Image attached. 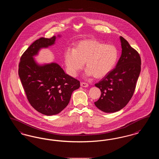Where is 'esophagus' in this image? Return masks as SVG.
Wrapping results in <instances>:
<instances>
[{
	"label": "esophagus",
	"instance_id": "esophagus-1",
	"mask_svg": "<svg viewBox=\"0 0 159 159\" xmlns=\"http://www.w3.org/2000/svg\"><path fill=\"white\" fill-rule=\"evenodd\" d=\"M80 86H81L82 87L87 88V87H88V84L85 83V82H81V83H80Z\"/></svg>",
	"mask_w": 159,
	"mask_h": 159
}]
</instances>
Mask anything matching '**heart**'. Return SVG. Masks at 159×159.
Wrapping results in <instances>:
<instances>
[{
	"label": "heart",
	"mask_w": 159,
	"mask_h": 159,
	"mask_svg": "<svg viewBox=\"0 0 159 159\" xmlns=\"http://www.w3.org/2000/svg\"><path fill=\"white\" fill-rule=\"evenodd\" d=\"M119 58V51L116 46L96 39L81 40L75 49L69 48L64 54L67 73L72 77L77 76L85 62L86 76L102 78L113 70Z\"/></svg>",
	"instance_id": "obj_1"
}]
</instances>
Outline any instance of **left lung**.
<instances>
[{
	"label": "left lung",
	"mask_w": 159,
	"mask_h": 159,
	"mask_svg": "<svg viewBox=\"0 0 159 159\" xmlns=\"http://www.w3.org/2000/svg\"><path fill=\"white\" fill-rule=\"evenodd\" d=\"M121 55L116 67L95 85L101 95L95 106L105 113H114L127 105L132 97L141 72L139 54L120 36Z\"/></svg>",
	"instance_id": "obj_1"
}]
</instances>
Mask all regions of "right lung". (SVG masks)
I'll return each instance as SVG.
<instances>
[{"label":"right lung","instance_id":"add662e5","mask_svg":"<svg viewBox=\"0 0 159 159\" xmlns=\"http://www.w3.org/2000/svg\"><path fill=\"white\" fill-rule=\"evenodd\" d=\"M56 39L54 36L36 40L24 52L19 63L18 75L29 102L46 116L60 113L68 105L73 92L80 87V82L66 74L58 64L40 66L34 61L33 57L39 50L53 45Z\"/></svg>","mask_w":159,"mask_h":159}]
</instances>
